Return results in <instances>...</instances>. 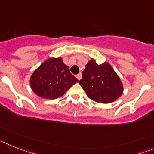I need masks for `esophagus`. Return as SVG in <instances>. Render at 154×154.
I'll list each match as a JSON object with an SVG mask.
<instances>
[{"mask_svg": "<svg viewBox=\"0 0 154 154\" xmlns=\"http://www.w3.org/2000/svg\"><path fill=\"white\" fill-rule=\"evenodd\" d=\"M76 78L78 79L79 80H80L82 79V73L80 72V73H79L78 75H76Z\"/></svg>", "mask_w": 154, "mask_h": 154, "instance_id": "1", "label": "esophagus"}]
</instances>
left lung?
Wrapping results in <instances>:
<instances>
[{
    "mask_svg": "<svg viewBox=\"0 0 154 154\" xmlns=\"http://www.w3.org/2000/svg\"><path fill=\"white\" fill-rule=\"evenodd\" d=\"M79 83L89 99L100 103H112L123 91V83L112 66L107 62L98 65L95 59L85 65Z\"/></svg>",
    "mask_w": 154,
    "mask_h": 154,
    "instance_id": "left-lung-1",
    "label": "left lung"
}]
</instances>
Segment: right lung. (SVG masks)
Listing matches in <instances>:
<instances>
[{
	"label": "right lung",
	"mask_w": 154,
	"mask_h": 154,
	"mask_svg": "<svg viewBox=\"0 0 154 154\" xmlns=\"http://www.w3.org/2000/svg\"><path fill=\"white\" fill-rule=\"evenodd\" d=\"M78 82L60 57L47 59L30 79L32 91L37 96L48 99L61 97Z\"/></svg>",
	"instance_id": "right-lung-1"
}]
</instances>
